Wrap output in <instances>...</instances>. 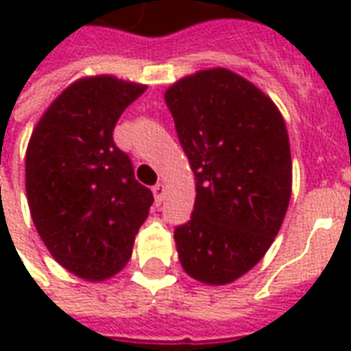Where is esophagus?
Listing matches in <instances>:
<instances>
[{
    "instance_id": "34e87169",
    "label": "esophagus",
    "mask_w": 351,
    "mask_h": 351,
    "mask_svg": "<svg viewBox=\"0 0 351 351\" xmlns=\"http://www.w3.org/2000/svg\"><path fill=\"white\" fill-rule=\"evenodd\" d=\"M152 191H154V199H156V203L160 205L161 201H163V197H165V184L158 182L152 188Z\"/></svg>"
}]
</instances>
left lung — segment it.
Returning a JSON list of instances; mask_svg holds the SVG:
<instances>
[{"label":"left lung","instance_id":"1","mask_svg":"<svg viewBox=\"0 0 351 351\" xmlns=\"http://www.w3.org/2000/svg\"><path fill=\"white\" fill-rule=\"evenodd\" d=\"M178 141L195 175L191 220L175 229L182 269L226 286L261 261L291 197L286 122L250 80L213 67L165 90Z\"/></svg>","mask_w":351,"mask_h":351}]
</instances>
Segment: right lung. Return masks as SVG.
Masks as SVG:
<instances>
[{
  "label": "right lung",
  "instance_id": "1",
  "mask_svg": "<svg viewBox=\"0 0 351 351\" xmlns=\"http://www.w3.org/2000/svg\"><path fill=\"white\" fill-rule=\"evenodd\" d=\"M145 84L95 75L75 80L39 118L26 150V193L50 256L79 278L103 282L130 261L152 191L112 141Z\"/></svg>",
  "mask_w": 351,
  "mask_h": 351
}]
</instances>
